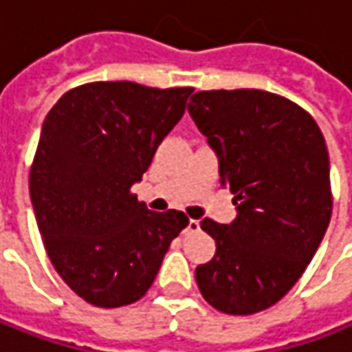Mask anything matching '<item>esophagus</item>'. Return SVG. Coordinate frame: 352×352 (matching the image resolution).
<instances>
[{
  "instance_id": "obj_1",
  "label": "esophagus",
  "mask_w": 352,
  "mask_h": 352,
  "mask_svg": "<svg viewBox=\"0 0 352 352\" xmlns=\"http://www.w3.org/2000/svg\"><path fill=\"white\" fill-rule=\"evenodd\" d=\"M196 230H200V222H198V220H188L186 232H196Z\"/></svg>"
}]
</instances>
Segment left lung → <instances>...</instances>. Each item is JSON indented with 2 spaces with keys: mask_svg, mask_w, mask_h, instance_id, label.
Segmentation results:
<instances>
[{
  "mask_svg": "<svg viewBox=\"0 0 352 352\" xmlns=\"http://www.w3.org/2000/svg\"><path fill=\"white\" fill-rule=\"evenodd\" d=\"M188 112L239 212L200 222L216 254L196 266L198 289L216 311L261 313L296 285L331 222L327 144L311 113L264 89L196 91Z\"/></svg>",
  "mask_w": 352,
  "mask_h": 352,
  "instance_id": "8db88e82",
  "label": "left lung"
}]
</instances>
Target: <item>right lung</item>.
Wrapping results in <instances>:
<instances>
[{
  "label": "right lung",
  "mask_w": 352,
  "mask_h": 352,
  "mask_svg": "<svg viewBox=\"0 0 352 352\" xmlns=\"http://www.w3.org/2000/svg\"><path fill=\"white\" fill-rule=\"evenodd\" d=\"M192 88L94 82L65 91L41 126L30 196L63 283L102 309L152 287L184 212H152L130 188L186 110Z\"/></svg>",
  "instance_id": "right-lung-1"
}]
</instances>
